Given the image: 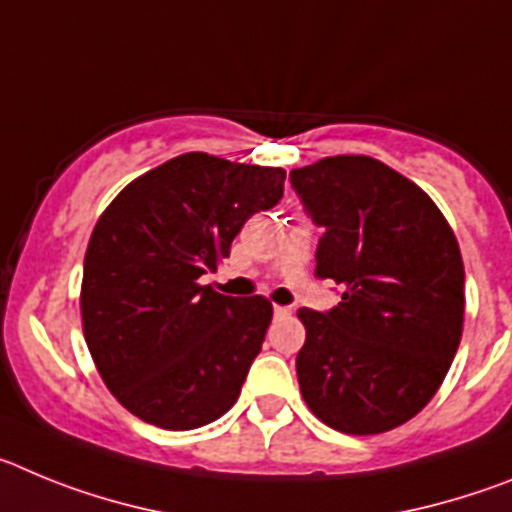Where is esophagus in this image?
<instances>
[{
	"label": "esophagus",
	"instance_id": "esophagus-1",
	"mask_svg": "<svg viewBox=\"0 0 512 512\" xmlns=\"http://www.w3.org/2000/svg\"><path fill=\"white\" fill-rule=\"evenodd\" d=\"M274 315H277V318H289V315H292V307L274 305Z\"/></svg>",
	"mask_w": 512,
	"mask_h": 512
}]
</instances>
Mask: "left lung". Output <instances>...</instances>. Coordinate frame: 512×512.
Wrapping results in <instances>:
<instances>
[{"instance_id":"left-lung-1","label":"left lung","mask_w":512,"mask_h":512,"mask_svg":"<svg viewBox=\"0 0 512 512\" xmlns=\"http://www.w3.org/2000/svg\"><path fill=\"white\" fill-rule=\"evenodd\" d=\"M325 235L315 277L343 287L307 330L297 379L315 418L348 436L392 431L431 402L464 330V261L436 202L372 156L289 171Z\"/></svg>"}]
</instances>
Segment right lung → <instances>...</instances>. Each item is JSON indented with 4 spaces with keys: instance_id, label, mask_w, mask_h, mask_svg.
<instances>
[{
    "instance_id": "right-lung-1",
    "label": "right lung",
    "mask_w": 512,
    "mask_h": 512,
    "mask_svg": "<svg viewBox=\"0 0 512 512\" xmlns=\"http://www.w3.org/2000/svg\"><path fill=\"white\" fill-rule=\"evenodd\" d=\"M287 171L182 153L140 174L99 215L84 256L81 328L99 377L135 418L192 431L235 405L271 323L261 295L202 284Z\"/></svg>"
}]
</instances>
